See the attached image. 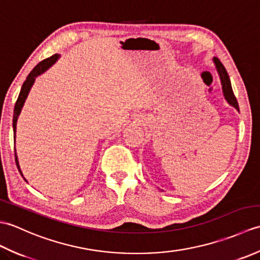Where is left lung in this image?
Returning a JSON list of instances; mask_svg holds the SVG:
<instances>
[{
    "instance_id": "1",
    "label": "left lung",
    "mask_w": 260,
    "mask_h": 260,
    "mask_svg": "<svg viewBox=\"0 0 260 260\" xmlns=\"http://www.w3.org/2000/svg\"><path fill=\"white\" fill-rule=\"evenodd\" d=\"M213 61L215 63V67H217V70L219 73L220 76V79H221V84H222V90L224 93V97L227 99L228 103L230 105H233V106L239 110V106H238V102H237V98L234 95V91H233V88H231V84H230V79H229V76L227 74V70H225L224 66L222 64V62L220 61L218 58H213Z\"/></svg>"
}]
</instances>
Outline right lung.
Instances as JSON below:
<instances>
[{
    "label": "right lung",
    "instance_id": "right-lung-1",
    "mask_svg": "<svg viewBox=\"0 0 260 260\" xmlns=\"http://www.w3.org/2000/svg\"><path fill=\"white\" fill-rule=\"evenodd\" d=\"M59 58L58 54H53V56H51L50 58H47L45 60H42L41 62H39L35 68L32 69L31 73L27 75L25 81L23 82V85H22V88H21V91L19 93V97L18 99H16V103H15V106H14V112H13V131H14V139H15V129H16V121H18V117L19 115L21 113V109L22 107H23L24 105V102L25 99L27 97V93H29L31 87L33 85V82H35V79L36 77L39 76L42 73H45V71L49 68L51 67V66L56 62V60ZM15 163H16V167H18L20 173L22 175V172L20 170V167H19V162H18V157H16V154H15ZM23 176V175H22Z\"/></svg>",
    "mask_w": 260,
    "mask_h": 260
}]
</instances>
